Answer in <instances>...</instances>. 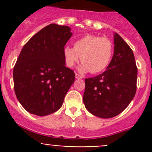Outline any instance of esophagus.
I'll list each match as a JSON object with an SVG mask.
<instances>
[{
    "instance_id": "34e87169",
    "label": "esophagus",
    "mask_w": 152,
    "mask_h": 152,
    "mask_svg": "<svg viewBox=\"0 0 152 152\" xmlns=\"http://www.w3.org/2000/svg\"><path fill=\"white\" fill-rule=\"evenodd\" d=\"M76 79H82V76H81L79 73H76Z\"/></svg>"
}]
</instances>
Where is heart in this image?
<instances>
[{
	"mask_svg": "<svg viewBox=\"0 0 152 152\" xmlns=\"http://www.w3.org/2000/svg\"><path fill=\"white\" fill-rule=\"evenodd\" d=\"M114 45L111 39L106 37L87 34L76 39L73 48H64L63 55L65 65L68 67L74 66L79 61L82 65L81 72L90 71L99 73L104 71L112 60Z\"/></svg>",
	"mask_w": 152,
	"mask_h": 152,
	"instance_id": "b5f03b06",
	"label": "heart"
}]
</instances>
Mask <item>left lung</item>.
Returning a JSON list of instances; mask_svg holds the SVG:
<instances>
[{"mask_svg": "<svg viewBox=\"0 0 152 152\" xmlns=\"http://www.w3.org/2000/svg\"><path fill=\"white\" fill-rule=\"evenodd\" d=\"M114 44V54L107 70L85 81L83 102L86 109L102 118L122 113L137 90V67L132 50L117 33Z\"/></svg>", "mask_w": 152, "mask_h": 152, "instance_id": "8db88e82", "label": "left lung"}]
</instances>
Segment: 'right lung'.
Masks as SVG:
<instances>
[{"mask_svg":"<svg viewBox=\"0 0 152 152\" xmlns=\"http://www.w3.org/2000/svg\"><path fill=\"white\" fill-rule=\"evenodd\" d=\"M67 26L50 24L24 45L13 70L14 89L28 113L45 116L57 111L75 80L63 50L71 37Z\"/></svg>","mask_w":152,"mask_h":152,"instance_id":"right-lung-1","label":"right lung"}]
</instances>
